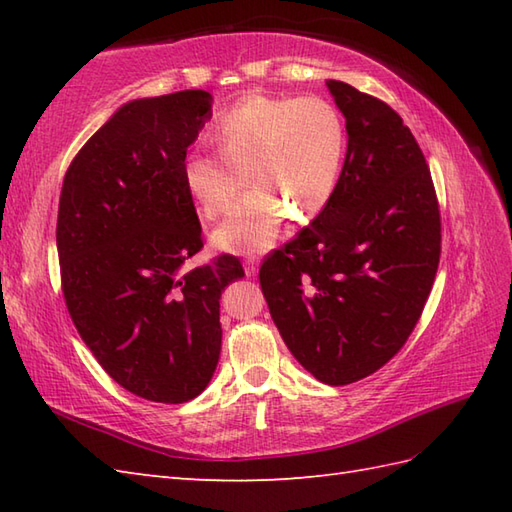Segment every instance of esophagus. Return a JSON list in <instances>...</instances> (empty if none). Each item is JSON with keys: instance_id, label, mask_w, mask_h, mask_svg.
Segmentation results:
<instances>
[{"instance_id": "esophagus-1", "label": "esophagus", "mask_w": 512, "mask_h": 512, "mask_svg": "<svg viewBox=\"0 0 512 512\" xmlns=\"http://www.w3.org/2000/svg\"><path fill=\"white\" fill-rule=\"evenodd\" d=\"M259 270V257L257 255H248L246 257V275L248 277H255Z\"/></svg>"}]
</instances>
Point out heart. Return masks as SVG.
Wrapping results in <instances>:
<instances>
[{
	"label": "heart",
	"instance_id": "obj_1",
	"mask_svg": "<svg viewBox=\"0 0 512 512\" xmlns=\"http://www.w3.org/2000/svg\"><path fill=\"white\" fill-rule=\"evenodd\" d=\"M222 151L193 149L182 162L184 187L206 217L231 211L246 176L244 202L213 233L233 253L253 255L275 242L288 213L306 222L330 202L339 180L345 125L321 96H262L235 103L213 125Z\"/></svg>",
	"mask_w": 512,
	"mask_h": 512
}]
</instances>
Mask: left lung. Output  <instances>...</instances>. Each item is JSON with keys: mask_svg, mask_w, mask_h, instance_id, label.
<instances>
[{"mask_svg": "<svg viewBox=\"0 0 512 512\" xmlns=\"http://www.w3.org/2000/svg\"><path fill=\"white\" fill-rule=\"evenodd\" d=\"M347 154L330 202L273 250L259 284L292 356L325 385L391 361L416 328L440 262V209L416 138L383 101L328 81Z\"/></svg>", "mask_w": 512, "mask_h": 512, "instance_id": "obj_1", "label": "left lung"}]
</instances>
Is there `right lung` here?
I'll return each instance as SVG.
<instances>
[{
	"instance_id": "1",
	"label": "right lung",
	"mask_w": 512,
	"mask_h": 512,
	"mask_svg": "<svg viewBox=\"0 0 512 512\" xmlns=\"http://www.w3.org/2000/svg\"><path fill=\"white\" fill-rule=\"evenodd\" d=\"M211 103L204 90L125 103L74 156L59 200L72 323L118 385L167 405L209 385L222 350V290L244 277L233 255L182 270L204 246L182 162Z\"/></svg>"
}]
</instances>
